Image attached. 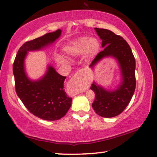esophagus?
Wrapping results in <instances>:
<instances>
[{"label": "esophagus", "mask_w": 157, "mask_h": 157, "mask_svg": "<svg viewBox=\"0 0 157 157\" xmlns=\"http://www.w3.org/2000/svg\"><path fill=\"white\" fill-rule=\"evenodd\" d=\"M87 81V77L85 75V70H78L73 75L70 82L68 83V86L72 89V90L75 93H80L84 88L85 82Z\"/></svg>", "instance_id": "34e87169"}]
</instances>
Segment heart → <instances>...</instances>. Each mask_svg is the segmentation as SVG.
<instances>
[{
    "instance_id": "1",
    "label": "heart",
    "mask_w": 157,
    "mask_h": 157,
    "mask_svg": "<svg viewBox=\"0 0 157 157\" xmlns=\"http://www.w3.org/2000/svg\"><path fill=\"white\" fill-rule=\"evenodd\" d=\"M99 49V41L94 37H80L64 47V51L71 56L80 55L85 52L88 57H93Z\"/></svg>"
}]
</instances>
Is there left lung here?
I'll return each instance as SVG.
<instances>
[{
	"instance_id": "left-lung-1",
	"label": "left lung",
	"mask_w": 157,
	"mask_h": 157,
	"mask_svg": "<svg viewBox=\"0 0 157 157\" xmlns=\"http://www.w3.org/2000/svg\"><path fill=\"white\" fill-rule=\"evenodd\" d=\"M102 40L103 51L100 52L90 67L105 57L111 56L118 60L123 81L114 91H108L93 82L90 89L95 94L92 106L95 112L104 118H112L121 114L130 103L136 88V61L131 49L126 40L113 31L95 28Z\"/></svg>"
}]
</instances>
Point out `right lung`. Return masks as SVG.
<instances>
[{"label":"right lung","mask_w":157,"mask_h":157,"mask_svg":"<svg viewBox=\"0 0 157 157\" xmlns=\"http://www.w3.org/2000/svg\"><path fill=\"white\" fill-rule=\"evenodd\" d=\"M61 31L58 29L25 42L18 49L13 64L17 95L31 113L43 120H59L71 107L72 98L67 95L64 89L66 77L49 66L41 80L31 81L25 73L24 59L28 51L40 49L53 43L61 35Z\"/></svg>","instance_id":"1"}]
</instances>
